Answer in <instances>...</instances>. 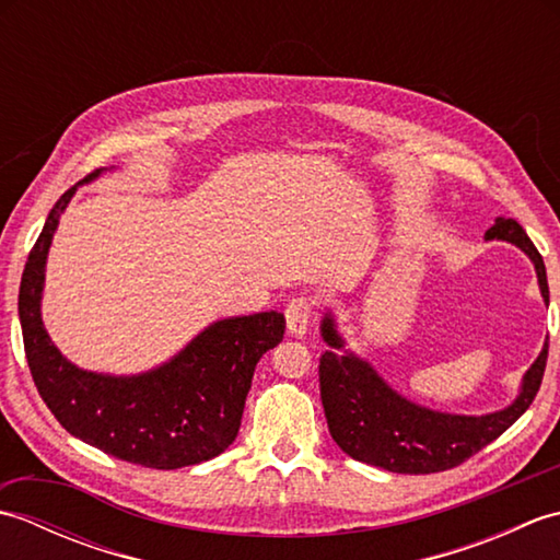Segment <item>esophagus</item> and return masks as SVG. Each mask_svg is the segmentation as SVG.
Returning <instances> with one entry per match:
<instances>
[{"label":"esophagus","mask_w":560,"mask_h":560,"mask_svg":"<svg viewBox=\"0 0 560 560\" xmlns=\"http://www.w3.org/2000/svg\"><path fill=\"white\" fill-rule=\"evenodd\" d=\"M283 315H287V325H289V331L295 337H303L305 329H307V323H311V315H313V303L307 295H295V299H291L287 303V311H283Z\"/></svg>","instance_id":"esophagus-1"}]
</instances>
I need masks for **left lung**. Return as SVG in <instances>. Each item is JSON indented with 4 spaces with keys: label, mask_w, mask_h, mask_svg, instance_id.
Masks as SVG:
<instances>
[{
    "label": "left lung",
    "mask_w": 560,
    "mask_h": 560,
    "mask_svg": "<svg viewBox=\"0 0 560 560\" xmlns=\"http://www.w3.org/2000/svg\"><path fill=\"white\" fill-rule=\"evenodd\" d=\"M508 241L525 249L537 267L544 301L549 303L546 267L529 235L515 219H498L486 241ZM327 351L319 355V399L329 433L349 457L397 474H435L459 467L498 435H503L537 397L549 359L546 339L539 359L525 375L520 397L508 409L486 416H455L431 411L399 397L371 365L343 353L335 319H323Z\"/></svg>",
    "instance_id": "8db88e82"
}]
</instances>
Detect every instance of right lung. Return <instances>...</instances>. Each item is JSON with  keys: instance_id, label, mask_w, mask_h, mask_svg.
<instances>
[{"instance_id": "1", "label": "right lung", "mask_w": 560, "mask_h": 560, "mask_svg": "<svg viewBox=\"0 0 560 560\" xmlns=\"http://www.w3.org/2000/svg\"><path fill=\"white\" fill-rule=\"evenodd\" d=\"M74 189L47 213L19 289L23 349L43 401L71 435L122 462L183 469L221 455L241 431L255 365L283 339L287 319L273 311L221 319L171 363L137 377L79 371L55 349L40 319L47 247Z\"/></svg>"}]
</instances>
